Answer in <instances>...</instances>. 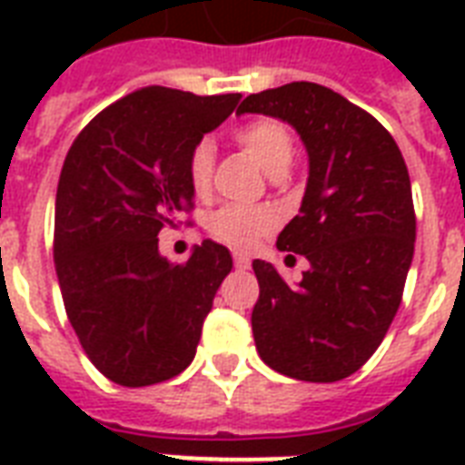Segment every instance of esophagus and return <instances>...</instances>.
Returning <instances> with one entry per match:
<instances>
[{
  "label": "esophagus",
  "mask_w": 465,
  "mask_h": 465,
  "mask_svg": "<svg viewBox=\"0 0 465 465\" xmlns=\"http://www.w3.org/2000/svg\"><path fill=\"white\" fill-rule=\"evenodd\" d=\"M233 265H236L239 270H248L251 268V258L243 253H233Z\"/></svg>",
  "instance_id": "1"
}]
</instances>
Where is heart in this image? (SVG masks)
<instances>
[{
	"label": "heart",
	"instance_id": "1",
	"mask_svg": "<svg viewBox=\"0 0 465 465\" xmlns=\"http://www.w3.org/2000/svg\"><path fill=\"white\" fill-rule=\"evenodd\" d=\"M241 147L253 156L265 173L272 178L277 173H287L294 159V140L290 130L275 120H255L243 130H239ZM212 168H214V144L212 140H200L193 149L188 161L190 183L197 193L210 188ZM210 232L219 241L233 248H251L262 233L272 229V214L262 207H243V204H224L212 212L207 219Z\"/></svg>",
	"mask_w": 465,
	"mask_h": 465
}]
</instances>
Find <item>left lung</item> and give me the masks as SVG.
Instances as JSON below:
<instances>
[{
    "label": "left lung",
    "mask_w": 465,
    "mask_h": 465,
    "mask_svg": "<svg viewBox=\"0 0 465 465\" xmlns=\"http://www.w3.org/2000/svg\"><path fill=\"white\" fill-rule=\"evenodd\" d=\"M239 113L292 125L309 156L299 214L277 236L309 270L287 284L272 262L253 261L255 350L284 376L340 381L376 352L401 306L415 253L408 166L379 120L321 84L251 94Z\"/></svg>",
    "instance_id": "1"
}]
</instances>
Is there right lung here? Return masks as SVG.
<instances>
[{
	"mask_svg": "<svg viewBox=\"0 0 465 465\" xmlns=\"http://www.w3.org/2000/svg\"><path fill=\"white\" fill-rule=\"evenodd\" d=\"M241 94L144 86L98 113L69 149L54 200V268L69 323L96 369L152 386L190 367L232 253L214 241L185 262L159 232L193 207L188 161Z\"/></svg>",
	"mask_w": 465,
	"mask_h": 465,
	"instance_id": "1",
	"label": "right lung"
}]
</instances>
